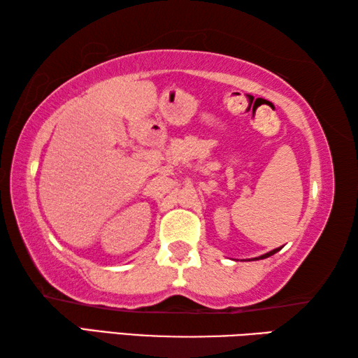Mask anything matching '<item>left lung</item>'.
Returning a JSON list of instances; mask_svg holds the SVG:
<instances>
[{"label": "left lung", "mask_w": 358, "mask_h": 358, "mask_svg": "<svg viewBox=\"0 0 358 358\" xmlns=\"http://www.w3.org/2000/svg\"><path fill=\"white\" fill-rule=\"evenodd\" d=\"M281 248H276V250H271L270 252H266V254H262V256H259V257H254L256 260H260V259H266V257H270V256H273V254H276L278 251H280Z\"/></svg>", "instance_id": "left-lung-1"}]
</instances>
